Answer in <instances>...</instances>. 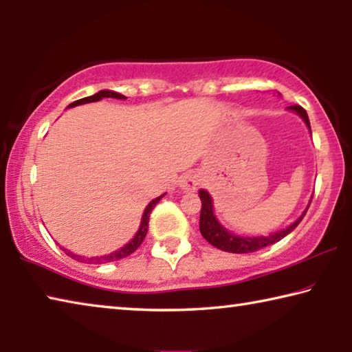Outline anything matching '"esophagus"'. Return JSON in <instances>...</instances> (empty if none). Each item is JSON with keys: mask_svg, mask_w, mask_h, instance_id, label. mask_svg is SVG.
Segmentation results:
<instances>
[{"mask_svg": "<svg viewBox=\"0 0 352 352\" xmlns=\"http://www.w3.org/2000/svg\"><path fill=\"white\" fill-rule=\"evenodd\" d=\"M201 183V178L199 174H195V172H186V174L182 175L180 182H178V186H180L183 190H186V192H190V190H195Z\"/></svg>", "mask_w": 352, "mask_h": 352, "instance_id": "1", "label": "esophagus"}]
</instances>
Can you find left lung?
Returning <instances> with one entry per match:
<instances>
[{
	"mask_svg": "<svg viewBox=\"0 0 352 352\" xmlns=\"http://www.w3.org/2000/svg\"><path fill=\"white\" fill-rule=\"evenodd\" d=\"M289 110L298 113L302 118V121L306 122V126L311 130V122H309L307 113L300 105H290L287 107ZM200 200H201V211H200V233L205 239L219 250H223V252L228 253H253L258 252V250L269 247L272 243H276L283 239V237L287 236L289 233L294 231L298 223L301 222L302 217L306 216L309 206L305 210V212L298 217L294 223L287 226L285 230L276 231V233L269 234V236H258V237H245V236H236L223 228L222 225L219 223V220L214 216V208H212V199L211 195L206 192L205 189L199 190ZM311 205V204H309Z\"/></svg>",
	"mask_w": 352,
	"mask_h": 352,
	"instance_id": "8db88e82",
	"label": "left lung"
}]
</instances>
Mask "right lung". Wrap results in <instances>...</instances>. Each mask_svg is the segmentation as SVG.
Instances as JSON below:
<instances>
[{
	"instance_id": "add662e5",
	"label": "right lung",
	"mask_w": 352,
	"mask_h": 352,
	"mask_svg": "<svg viewBox=\"0 0 352 352\" xmlns=\"http://www.w3.org/2000/svg\"><path fill=\"white\" fill-rule=\"evenodd\" d=\"M104 98H115V99H126V96H122V94H119L116 91H110V90H100L99 93L93 94V96H88V98H83V99H79L76 100V102L69 104L68 107H76V105H82V104H88V102H98V100L104 99ZM164 197L163 195H160V197L153 199L151 204L147 205V208L144 210V212H142V219H141V225H140V230L136 231V234L132 241H130L129 243H126L122 248L116 250V252H113L110 254H105V256H96V258H83V256H79V254H74L68 252V250L62 248L65 253H67L69 258H73L76 261L79 262H87V264H105V262H111V261H118V259H122L126 258V256L132 254L136 248H138L142 241H144V237L147 234V228H148V217H151V212L155 206H157V204L160 200H162Z\"/></svg>"
}]
</instances>
